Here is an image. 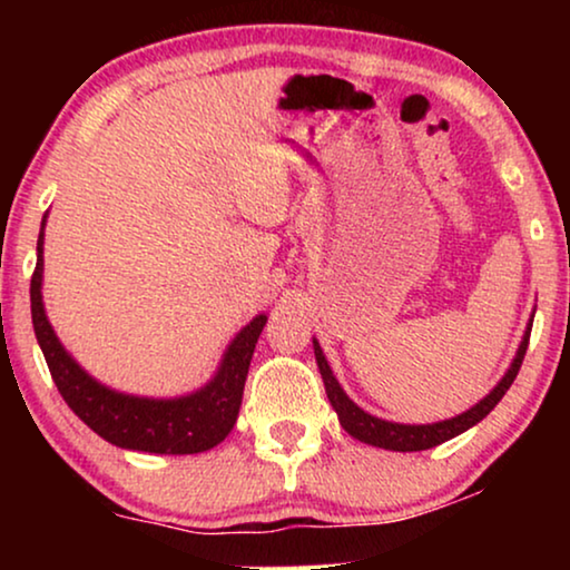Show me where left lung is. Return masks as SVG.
<instances>
[{
    "label": "left lung",
    "instance_id": "8db88e82",
    "mask_svg": "<svg viewBox=\"0 0 570 570\" xmlns=\"http://www.w3.org/2000/svg\"><path fill=\"white\" fill-rule=\"evenodd\" d=\"M532 318H534V314H532ZM532 318H529L524 337H521V345L517 350V355H513L509 371H505L503 379L493 386V392L482 396L474 407L462 412V415L439 420V423H428V425L392 423V420H381L376 415H371V412H365L363 407H357V404L345 394V389L340 386V381L334 379L330 363H326V357H324V350L316 340H314V355H316L318 373H322V379H324L326 396H330L332 407L340 417V425L345 428L353 439L371 443V446H379V449H389V451H425V449L439 446V443H443V441L454 439V435H459V433L470 431L472 425H478L482 417H488L490 410H493L495 404L503 400V394L509 392L513 379H517L521 361H524V353L529 345V332H532Z\"/></svg>",
    "mask_w": 570,
    "mask_h": 570
}]
</instances>
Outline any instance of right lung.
<instances>
[{
  "label": "right lung",
  "mask_w": 570,
  "mask_h": 570,
  "mask_svg": "<svg viewBox=\"0 0 570 570\" xmlns=\"http://www.w3.org/2000/svg\"><path fill=\"white\" fill-rule=\"evenodd\" d=\"M43 225L46 215L41 233H38L36 272L30 279V314H33L36 340L43 350L53 384L75 415L114 446L147 451V454H199V451H207L225 441V435L236 425L248 365H252L256 340L267 324V314L254 316L233 337L215 376L197 392L170 396V400L116 392V389L92 379L67 353L49 324L41 295Z\"/></svg>",
  "instance_id": "right-lung-1"
}]
</instances>
